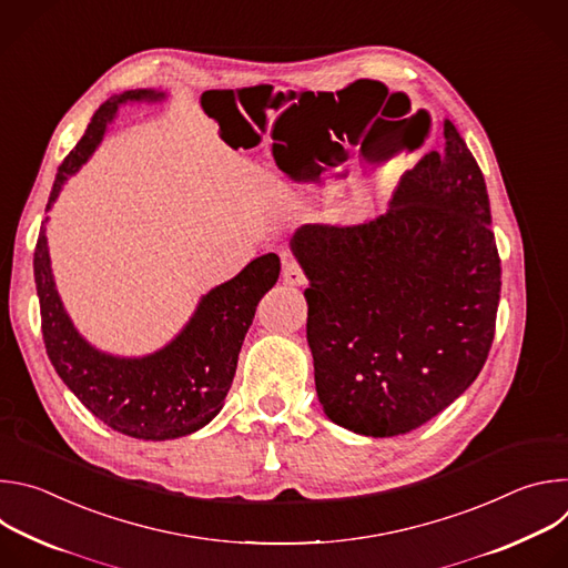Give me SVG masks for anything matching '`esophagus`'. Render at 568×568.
I'll use <instances>...</instances> for the list:
<instances>
[{
  "label": "esophagus",
  "instance_id": "34e87169",
  "mask_svg": "<svg viewBox=\"0 0 568 568\" xmlns=\"http://www.w3.org/2000/svg\"><path fill=\"white\" fill-rule=\"evenodd\" d=\"M283 278H285V283H290V285H305V283H307L305 270H303L298 263H287L285 270H283Z\"/></svg>",
  "mask_w": 568,
  "mask_h": 568
}]
</instances>
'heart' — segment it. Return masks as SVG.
Returning <instances> with one entry per match:
<instances>
[{
  "label": "heart",
  "mask_w": 568,
  "mask_h": 568,
  "mask_svg": "<svg viewBox=\"0 0 568 568\" xmlns=\"http://www.w3.org/2000/svg\"><path fill=\"white\" fill-rule=\"evenodd\" d=\"M353 204H355V206H357V209H359V206H362V204H364V197H362V200H357V202H353Z\"/></svg>",
  "instance_id": "b5f03b06"
}]
</instances>
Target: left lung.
<instances>
[{
	"instance_id": "8db88e82",
	"label": "left lung",
	"mask_w": 568,
	"mask_h": 568,
	"mask_svg": "<svg viewBox=\"0 0 568 568\" xmlns=\"http://www.w3.org/2000/svg\"><path fill=\"white\" fill-rule=\"evenodd\" d=\"M483 173L452 121L390 209L292 237L310 287L307 344L326 416L386 438L432 420L488 359L501 258Z\"/></svg>"
}]
</instances>
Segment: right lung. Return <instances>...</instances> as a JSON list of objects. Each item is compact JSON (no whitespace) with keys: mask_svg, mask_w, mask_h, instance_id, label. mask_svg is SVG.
I'll use <instances>...</instances> for the list:
<instances>
[{"mask_svg":"<svg viewBox=\"0 0 568 568\" xmlns=\"http://www.w3.org/2000/svg\"><path fill=\"white\" fill-rule=\"evenodd\" d=\"M156 99L152 92H125L103 103L83 139L58 169L49 206L67 175L92 154L119 103ZM47 355L73 395L108 427L141 440H169L211 423L231 388L237 355L261 298L276 285L281 261L265 254L235 278L211 290L184 333L164 351L143 359H119L94 351L75 333L53 285L47 233L40 226L33 256Z\"/></svg>","mask_w":568,"mask_h":568,"instance_id":"add662e5","label":"right lung"}]
</instances>
